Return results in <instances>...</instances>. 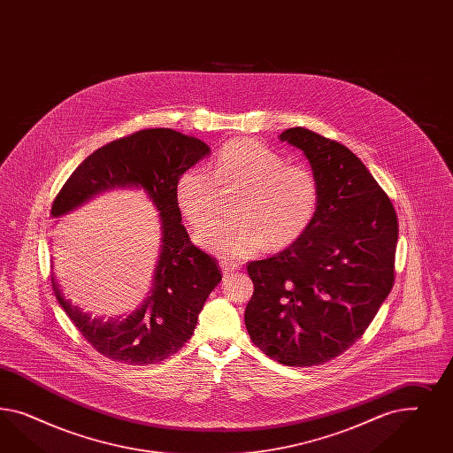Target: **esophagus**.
<instances>
[{
	"label": "esophagus",
	"mask_w": 453,
	"mask_h": 453,
	"mask_svg": "<svg viewBox=\"0 0 453 453\" xmlns=\"http://www.w3.org/2000/svg\"><path fill=\"white\" fill-rule=\"evenodd\" d=\"M220 269H222V274L229 275L233 274L234 271H237L239 269V264H235V262L226 261V259H222L219 262Z\"/></svg>",
	"instance_id": "obj_1"
}]
</instances>
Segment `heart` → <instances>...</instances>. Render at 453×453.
Listing matches in <instances>:
<instances>
[{
  "mask_svg": "<svg viewBox=\"0 0 453 453\" xmlns=\"http://www.w3.org/2000/svg\"><path fill=\"white\" fill-rule=\"evenodd\" d=\"M220 191H239L234 219L216 220L196 235L209 252L244 259L264 247L279 250L299 241L314 222L320 201L316 173L256 139L239 137L220 148L211 173L192 165L180 173L174 199L180 216L199 229L216 214Z\"/></svg>",
  "mask_w": 453,
  "mask_h": 453,
  "instance_id": "obj_1",
  "label": "heart"
}]
</instances>
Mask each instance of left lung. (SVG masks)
<instances>
[{"label":"left lung","instance_id":"1","mask_svg":"<svg viewBox=\"0 0 453 453\" xmlns=\"http://www.w3.org/2000/svg\"><path fill=\"white\" fill-rule=\"evenodd\" d=\"M279 137L312 165L319 211L299 241L247 264L254 294L244 319L265 356L312 367L358 341L394 288L397 214L369 169L341 142L305 127Z\"/></svg>","mask_w":453,"mask_h":453}]
</instances>
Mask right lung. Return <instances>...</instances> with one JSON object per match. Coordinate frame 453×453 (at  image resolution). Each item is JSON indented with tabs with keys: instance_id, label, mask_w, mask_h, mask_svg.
Returning a JSON list of instances; mask_svg holds the SVG:
<instances>
[{
	"instance_id": "add662e5",
	"label": "right lung",
	"mask_w": 453,
	"mask_h": 453,
	"mask_svg": "<svg viewBox=\"0 0 453 453\" xmlns=\"http://www.w3.org/2000/svg\"><path fill=\"white\" fill-rule=\"evenodd\" d=\"M206 154L209 146L197 137L167 127L141 129L88 156L56 194L53 218L101 191L136 186L148 192L161 216L163 246L151 294L127 319L103 322L84 314L63 297L51 275L59 305L101 356L127 365H151L191 339L197 316L222 275L218 261L194 246L180 224L174 188L180 173Z\"/></svg>"
}]
</instances>
